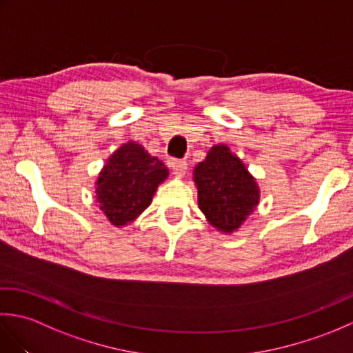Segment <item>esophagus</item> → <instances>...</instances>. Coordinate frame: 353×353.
I'll list each match as a JSON object with an SVG mask.
<instances>
[{
  "label": "esophagus",
  "mask_w": 353,
  "mask_h": 353,
  "mask_svg": "<svg viewBox=\"0 0 353 353\" xmlns=\"http://www.w3.org/2000/svg\"><path fill=\"white\" fill-rule=\"evenodd\" d=\"M170 167L176 176H185L186 170H188V163L181 159H172L170 162Z\"/></svg>",
  "instance_id": "esophagus-1"
}]
</instances>
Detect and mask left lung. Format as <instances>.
I'll return each mask as SVG.
<instances>
[{
    "label": "left lung",
    "instance_id": "left-lung-1",
    "mask_svg": "<svg viewBox=\"0 0 353 353\" xmlns=\"http://www.w3.org/2000/svg\"><path fill=\"white\" fill-rule=\"evenodd\" d=\"M199 206L214 228L234 232L258 205L253 177L226 145H215L194 172Z\"/></svg>",
    "mask_w": 353,
    "mask_h": 353
}]
</instances>
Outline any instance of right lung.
<instances>
[{"label":"right lung","mask_w":353,"mask_h":353,"mask_svg":"<svg viewBox=\"0 0 353 353\" xmlns=\"http://www.w3.org/2000/svg\"><path fill=\"white\" fill-rule=\"evenodd\" d=\"M168 170L144 147L129 142L109 157L97 181V200L115 226L133 221L152 203L153 194Z\"/></svg>","instance_id":"1"}]
</instances>
